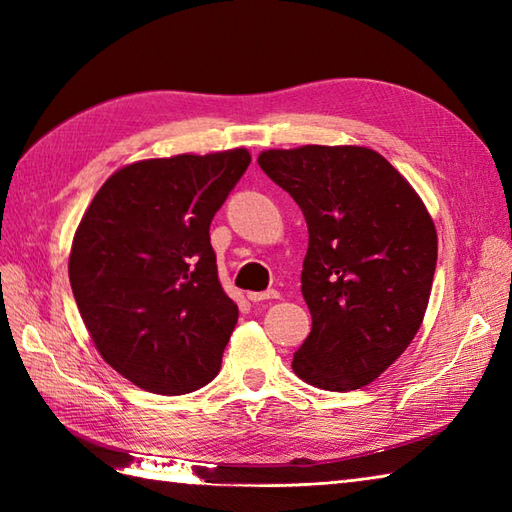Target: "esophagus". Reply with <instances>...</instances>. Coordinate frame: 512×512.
<instances>
[{
    "label": "esophagus",
    "instance_id": "obj_1",
    "mask_svg": "<svg viewBox=\"0 0 512 512\" xmlns=\"http://www.w3.org/2000/svg\"><path fill=\"white\" fill-rule=\"evenodd\" d=\"M248 299L253 301V303L266 301V299H279V292H277V290H266V292H248Z\"/></svg>",
    "mask_w": 512,
    "mask_h": 512
}]
</instances>
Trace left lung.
<instances>
[{"mask_svg": "<svg viewBox=\"0 0 512 512\" xmlns=\"http://www.w3.org/2000/svg\"><path fill=\"white\" fill-rule=\"evenodd\" d=\"M308 224L301 292L312 314L292 369L350 391L407 350L427 310L438 235L411 184L365 147L270 149L257 158Z\"/></svg>", "mask_w": 512, "mask_h": 512, "instance_id": "1", "label": "left lung"}]
</instances>
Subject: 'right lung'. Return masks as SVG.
<instances>
[{"label": "right lung", "instance_id": "add662e5", "mask_svg": "<svg viewBox=\"0 0 512 512\" xmlns=\"http://www.w3.org/2000/svg\"><path fill=\"white\" fill-rule=\"evenodd\" d=\"M248 165L246 149L134 162L103 184L74 235L68 270L85 328L151 394H191L220 372L237 306L209 228Z\"/></svg>", "mask_w": 512, "mask_h": 512}]
</instances>
